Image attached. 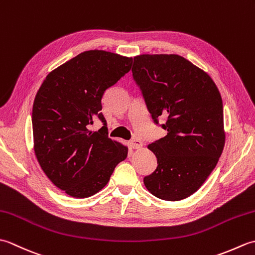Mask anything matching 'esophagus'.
<instances>
[{"label": "esophagus", "mask_w": 255, "mask_h": 255, "mask_svg": "<svg viewBox=\"0 0 255 255\" xmlns=\"http://www.w3.org/2000/svg\"><path fill=\"white\" fill-rule=\"evenodd\" d=\"M130 147L132 149H140L142 147V142L140 141V139L133 138L132 140H130Z\"/></svg>", "instance_id": "34e87169"}]
</instances>
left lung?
<instances>
[{
	"mask_svg": "<svg viewBox=\"0 0 255 255\" xmlns=\"http://www.w3.org/2000/svg\"><path fill=\"white\" fill-rule=\"evenodd\" d=\"M132 77L154 124L166 136L148 145L158 166L143 183L155 197L176 202L203 185L225 145L223 100L202 69L178 55L133 58Z\"/></svg>",
	"mask_w": 255,
	"mask_h": 255,
	"instance_id": "1",
	"label": "left lung"
}]
</instances>
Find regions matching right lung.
<instances>
[{
    "label": "right lung",
    "instance_id": "obj_1",
    "mask_svg": "<svg viewBox=\"0 0 255 255\" xmlns=\"http://www.w3.org/2000/svg\"><path fill=\"white\" fill-rule=\"evenodd\" d=\"M132 58L89 50L47 75L32 105L36 158L55 185L75 198L100 192L128 148L108 138L102 111L105 91L131 69ZM96 119L99 132L89 130Z\"/></svg>",
    "mask_w": 255,
    "mask_h": 255
}]
</instances>
